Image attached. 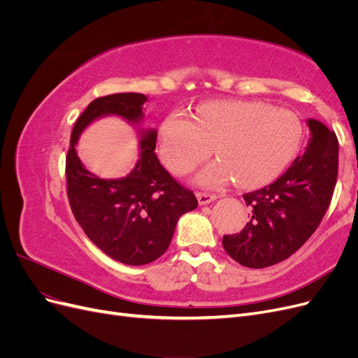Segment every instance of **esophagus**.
<instances>
[{"label":"esophagus","mask_w":358,"mask_h":358,"mask_svg":"<svg viewBox=\"0 0 358 358\" xmlns=\"http://www.w3.org/2000/svg\"><path fill=\"white\" fill-rule=\"evenodd\" d=\"M197 199L200 204H208L213 200H216V194L212 192H197Z\"/></svg>","instance_id":"obj_1"}]
</instances>
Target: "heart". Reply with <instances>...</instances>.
<instances>
[{"instance_id": "obj_1", "label": "heart", "mask_w": 358, "mask_h": 358, "mask_svg": "<svg viewBox=\"0 0 358 358\" xmlns=\"http://www.w3.org/2000/svg\"><path fill=\"white\" fill-rule=\"evenodd\" d=\"M300 117L263 101L221 100L199 107L196 119L173 112L159 127V157L178 176L189 175L212 154L200 182L215 187L236 179L258 188L278 178L301 142Z\"/></svg>"}]
</instances>
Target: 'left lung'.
<instances>
[{
  "instance_id": "8db88e82",
  "label": "left lung",
  "mask_w": 358,
  "mask_h": 358,
  "mask_svg": "<svg viewBox=\"0 0 358 358\" xmlns=\"http://www.w3.org/2000/svg\"><path fill=\"white\" fill-rule=\"evenodd\" d=\"M310 142L270 185L243 194L251 220L241 233L222 237L237 263L263 268L284 262L318 229L338 179L339 143L334 131L315 119L308 121Z\"/></svg>"
}]
</instances>
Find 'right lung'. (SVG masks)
I'll return each instance as SVG.
<instances>
[{"label":"right lung","mask_w":358,"mask_h":358,"mask_svg":"<svg viewBox=\"0 0 358 358\" xmlns=\"http://www.w3.org/2000/svg\"><path fill=\"white\" fill-rule=\"evenodd\" d=\"M146 95L112 94L95 99L76 121L66 158L67 196L76 221L95 246L128 266L152 263L167 251L178 220L197 208L194 192L161 166L155 154L157 131L140 138V159L128 176L101 179L83 167L76 143L96 117L117 115L137 124Z\"/></svg>","instance_id":"right-lung-1"}]
</instances>
